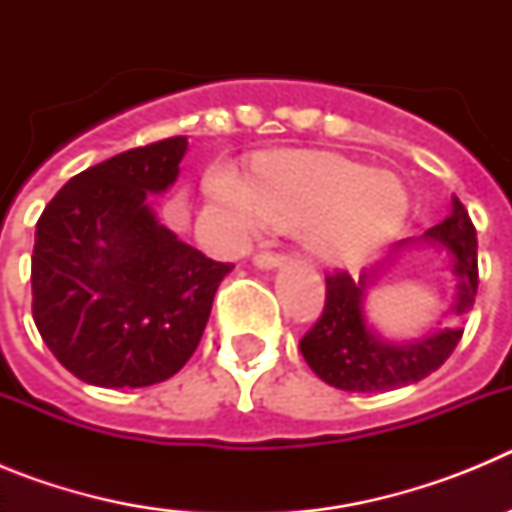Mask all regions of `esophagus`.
I'll return each instance as SVG.
<instances>
[{
    "mask_svg": "<svg viewBox=\"0 0 512 512\" xmlns=\"http://www.w3.org/2000/svg\"><path fill=\"white\" fill-rule=\"evenodd\" d=\"M282 253L279 251H269V248H264V251H256V256H253V264L261 266V269H274V266L282 264Z\"/></svg>",
    "mask_w": 512,
    "mask_h": 512,
    "instance_id": "esophagus-1",
    "label": "esophagus"
}]
</instances>
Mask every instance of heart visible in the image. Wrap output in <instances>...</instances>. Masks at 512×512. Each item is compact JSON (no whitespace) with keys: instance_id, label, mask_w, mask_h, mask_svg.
Here are the masks:
<instances>
[{"instance_id":"b5f03b06","label":"heart","mask_w":512,"mask_h":512,"mask_svg":"<svg viewBox=\"0 0 512 512\" xmlns=\"http://www.w3.org/2000/svg\"><path fill=\"white\" fill-rule=\"evenodd\" d=\"M207 194L235 235L269 220L310 223L307 241L325 261H354L395 233L408 215V192L390 174L320 153L264 158L251 184L228 164L212 166Z\"/></svg>"}]
</instances>
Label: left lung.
Masks as SVG:
<instances>
[{
  "mask_svg": "<svg viewBox=\"0 0 512 512\" xmlns=\"http://www.w3.org/2000/svg\"><path fill=\"white\" fill-rule=\"evenodd\" d=\"M425 235L451 251V269L459 287L454 312L464 315L474 305L479 287L477 230L472 217L454 197V212ZM366 287V274L359 279L351 277L346 269L325 274V307L300 341L302 356L323 382L346 392L397 390L436 372L454 354L464 336L461 325L443 328L405 346L374 336L361 310Z\"/></svg>",
  "mask_w": 512,
  "mask_h": 512,
  "instance_id": "obj_1",
  "label": "left lung"
}]
</instances>
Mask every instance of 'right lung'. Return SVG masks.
Masks as SVG:
<instances>
[{
    "label": "right lung",
    "instance_id": "add662e5",
    "mask_svg": "<svg viewBox=\"0 0 512 512\" xmlns=\"http://www.w3.org/2000/svg\"><path fill=\"white\" fill-rule=\"evenodd\" d=\"M187 146V135H176L89 166L35 225L33 320L81 382L158 384L200 346L233 264L179 241L146 200L174 184Z\"/></svg>",
    "mask_w": 512,
    "mask_h": 512
}]
</instances>
